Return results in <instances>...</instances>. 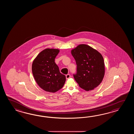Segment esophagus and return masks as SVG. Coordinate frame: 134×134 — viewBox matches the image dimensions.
Instances as JSON below:
<instances>
[{
    "label": "esophagus",
    "mask_w": 134,
    "mask_h": 134,
    "mask_svg": "<svg viewBox=\"0 0 134 134\" xmlns=\"http://www.w3.org/2000/svg\"><path fill=\"white\" fill-rule=\"evenodd\" d=\"M66 79H69L71 77V76H70V74H67V75H66Z\"/></svg>",
    "instance_id": "esophagus-1"
}]
</instances>
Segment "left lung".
<instances>
[{
	"mask_svg": "<svg viewBox=\"0 0 134 134\" xmlns=\"http://www.w3.org/2000/svg\"><path fill=\"white\" fill-rule=\"evenodd\" d=\"M76 60L77 74L74 79L81 88L89 91L100 85L105 73L102 55L90 46L81 44L71 50Z\"/></svg>",
	"mask_w": 134,
	"mask_h": 134,
	"instance_id": "left-lung-1",
	"label": "left lung"
}]
</instances>
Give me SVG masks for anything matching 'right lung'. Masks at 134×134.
<instances>
[{"label":"right lung","mask_w":134,"mask_h":134,"mask_svg":"<svg viewBox=\"0 0 134 134\" xmlns=\"http://www.w3.org/2000/svg\"><path fill=\"white\" fill-rule=\"evenodd\" d=\"M59 52L57 49H46L37 55L32 64L34 79L40 88L47 92H57L66 81V76L60 73L54 62Z\"/></svg>","instance_id":"add662e5"}]
</instances>
